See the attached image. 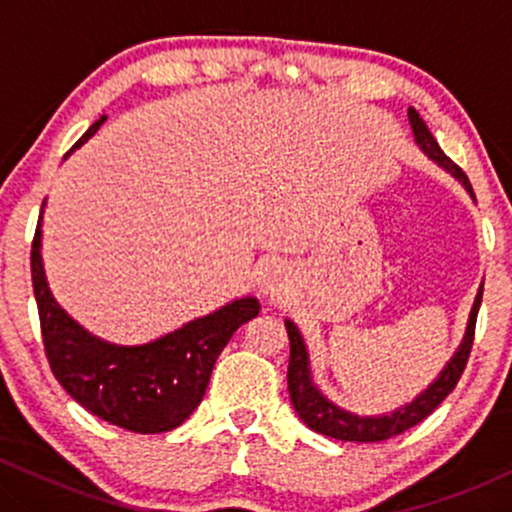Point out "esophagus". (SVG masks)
Segmentation results:
<instances>
[{"label": "esophagus", "instance_id": "34e87169", "mask_svg": "<svg viewBox=\"0 0 512 512\" xmlns=\"http://www.w3.org/2000/svg\"><path fill=\"white\" fill-rule=\"evenodd\" d=\"M262 286L267 291H274L276 286H281V272L276 267H269L267 272H264V279H262Z\"/></svg>", "mask_w": 512, "mask_h": 512}]
</instances>
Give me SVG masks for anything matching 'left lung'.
I'll return each instance as SVG.
<instances>
[{
	"label": "left lung",
	"instance_id": "8db88e82",
	"mask_svg": "<svg viewBox=\"0 0 512 512\" xmlns=\"http://www.w3.org/2000/svg\"><path fill=\"white\" fill-rule=\"evenodd\" d=\"M409 125H411V132H414V139L416 144H419V149L424 151L431 161H436L440 168L448 170L452 178L460 180L464 190H467L474 199V190L472 185H469L464 170L460 166H455V163L443 154V149H440L436 139H433L431 129L426 127V122L421 120V115L416 113L414 108H409ZM481 293H484V286H481L477 298H474L472 313H469V322H467V332H464L462 344L457 346L455 356L450 358L448 366L440 370L438 378L433 380L421 395H416V399H411V402L404 404V407H397L395 411H387V414H380V416L351 414V411L339 409L337 404H332L330 399L317 390V385L313 383V373H310V358H308V349H305L301 332H298V327L293 325L291 320H286V332H289V342H291L289 375H286V378H289L291 404L293 409L298 411V416L303 419V424L327 438L351 440V443H378V440L399 436V433H404L407 428L421 424V421H424L452 390H455L457 380L462 378L464 366H467L469 354H472L474 327H477Z\"/></svg>",
	"mask_w": 512,
	"mask_h": 512
}]
</instances>
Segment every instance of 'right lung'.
<instances>
[{
	"label": "right lung",
	"mask_w": 512,
	"mask_h": 512,
	"mask_svg": "<svg viewBox=\"0 0 512 512\" xmlns=\"http://www.w3.org/2000/svg\"><path fill=\"white\" fill-rule=\"evenodd\" d=\"M105 120L103 115L93 122L74 149L91 139ZM40 226L43 211L31 248V276L45 354L57 383L86 411L113 426L134 433L178 428L202 402L223 346L240 325L260 313V301L255 296L238 298L149 344L105 342L84 330L52 298L40 255Z\"/></svg>",
	"instance_id": "1"
}]
</instances>
